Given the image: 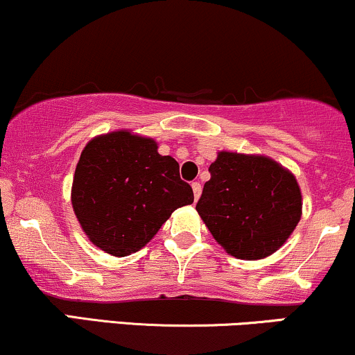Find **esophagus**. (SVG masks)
Segmentation results:
<instances>
[{
    "label": "esophagus",
    "instance_id": "34e87169",
    "mask_svg": "<svg viewBox=\"0 0 355 355\" xmlns=\"http://www.w3.org/2000/svg\"><path fill=\"white\" fill-rule=\"evenodd\" d=\"M191 189H193L195 200H198L200 195H202V183H200V182H193V183H191Z\"/></svg>",
    "mask_w": 355,
    "mask_h": 355
}]
</instances>
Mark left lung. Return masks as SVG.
Wrapping results in <instances>:
<instances>
[{"label": "left lung", "instance_id": "left-lung-1", "mask_svg": "<svg viewBox=\"0 0 355 355\" xmlns=\"http://www.w3.org/2000/svg\"><path fill=\"white\" fill-rule=\"evenodd\" d=\"M196 211L218 245L238 259L275 253L302 213L296 177L270 157L218 152Z\"/></svg>", "mask_w": 355, "mask_h": 355}]
</instances>
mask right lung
Returning <instances> with one entry per match:
<instances>
[{"mask_svg":"<svg viewBox=\"0 0 355 355\" xmlns=\"http://www.w3.org/2000/svg\"><path fill=\"white\" fill-rule=\"evenodd\" d=\"M157 148L153 139L117 130L94 137L80 153L72 208L89 240L105 253H135L177 208L193 203L177 160Z\"/></svg>","mask_w":355,"mask_h":355,"instance_id":"right-lung-1","label":"right lung"}]
</instances>
